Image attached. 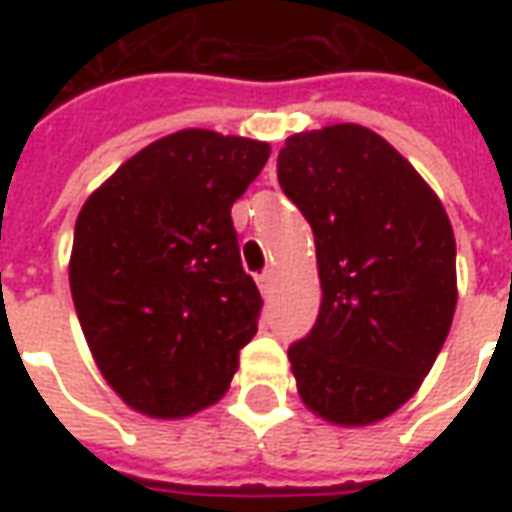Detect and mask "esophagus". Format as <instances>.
<instances>
[{"label":"esophagus","mask_w":512,"mask_h":512,"mask_svg":"<svg viewBox=\"0 0 512 512\" xmlns=\"http://www.w3.org/2000/svg\"><path fill=\"white\" fill-rule=\"evenodd\" d=\"M257 288L263 290V293H271V288H274V271L271 268H266L263 274H257Z\"/></svg>","instance_id":"1"}]
</instances>
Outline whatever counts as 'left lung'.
Instances as JSON below:
<instances>
[{"label": "left lung", "instance_id": "8db88e82", "mask_svg": "<svg viewBox=\"0 0 512 512\" xmlns=\"http://www.w3.org/2000/svg\"><path fill=\"white\" fill-rule=\"evenodd\" d=\"M282 191L315 235L321 312L288 348L304 406L345 428L406 403L455 315L447 211L384 136L354 123L288 136Z\"/></svg>", "mask_w": 512, "mask_h": 512}]
</instances>
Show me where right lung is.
<instances>
[{
  "label": "right lung",
  "instance_id": "right-lung-1",
  "mask_svg": "<svg viewBox=\"0 0 512 512\" xmlns=\"http://www.w3.org/2000/svg\"><path fill=\"white\" fill-rule=\"evenodd\" d=\"M268 156L266 142L186 128L128 158L79 211L76 315L106 384L139 414L189 417L233 381L263 299L230 208Z\"/></svg>",
  "mask_w": 512,
  "mask_h": 512
}]
</instances>
